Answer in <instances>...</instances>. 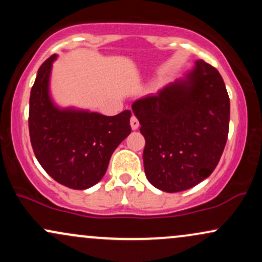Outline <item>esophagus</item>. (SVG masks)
Segmentation results:
<instances>
[{
  "instance_id": "1",
  "label": "esophagus",
  "mask_w": 262,
  "mask_h": 262,
  "mask_svg": "<svg viewBox=\"0 0 262 262\" xmlns=\"http://www.w3.org/2000/svg\"><path fill=\"white\" fill-rule=\"evenodd\" d=\"M130 127H132V129H133V130H137V129L139 128V121H138V118L135 116H132Z\"/></svg>"
}]
</instances>
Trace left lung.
Wrapping results in <instances>:
<instances>
[{
    "mask_svg": "<svg viewBox=\"0 0 262 262\" xmlns=\"http://www.w3.org/2000/svg\"><path fill=\"white\" fill-rule=\"evenodd\" d=\"M132 110L145 138L144 170L152 186L181 192L214 171L230 117L229 96L217 69L198 60L187 79L135 101Z\"/></svg>",
    "mask_w": 262,
    "mask_h": 262,
    "instance_id": "obj_1",
    "label": "left lung"
}]
</instances>
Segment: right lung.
I'll return each instance as SVG.
<instances>
[{"label": "right lung", "instance_id": "obj_1", "mask_svg": "<svg viewBox=\"0 0 262 262\" xmlns=\"http://www.w3.org/2000/svg\"><path fill=\"white\" fill-rule=\"evenodd\" d=\"M55 55L39 68L29 98V137L35 158L50 177L73 189L96 185L117 146L130 134V111L113 117L59 110L48 92Z\"/></svg>", "mask_w": 262, "mask_h": 262}]
</instances>
